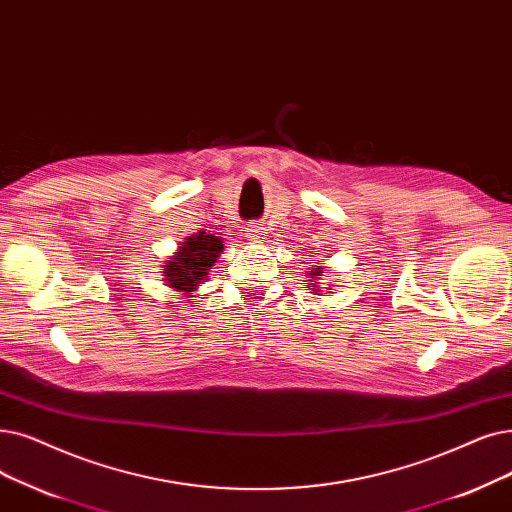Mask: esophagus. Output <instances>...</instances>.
<instances>
[{
    "label": "esophagus",
    "instance_id": "esophagus-1",
    "mask_svg": "<svg viewBox=\"0 0 512 512\" xmlns=\"http://www.w3.org/2000/svg\"><path fill=\"white\" fill-rule=\"evenodd\" d=\"M247 236H249L251 240L263 238V228H261V224H249V226H247Z\"/></svg>",
    "mask_w": 512,
    "mask_h": 512
}]
</instances>
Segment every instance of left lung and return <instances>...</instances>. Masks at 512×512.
Wrapping results in <instances>:
<instances>
[{"label":"left lung","instance_id":"1","mask_svg":"<svg viewBox=\"0 0 512 512\" xmlns=\"http://www.w3.org/2000/svg\"><path fill=\"white\" fill-rule=\"evenodd\" d=\"M309 276H311V278H314V276H322V270H320V265H318V268H314V272H311ZM311 282H316V280H311ZM314 291H318V288H314Z\"/></svg>","mask_w":512,"mask_h":512}]
</instances>
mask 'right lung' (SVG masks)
Masks as SVG:
<instances>
[{"mask_svg":"<svg viewBox=\"0 0 512 512\" xmlns=\"http://www.w3.org/2000/svg\"><path fill=\"white\" fill-rule=\"evenodd\" d=\"M219 236L198 232L188 236L180 251L167 259L165 265V280L167 286L175 288L177 293L190 295L196 286H201L207 278V272L213 268L219 253L224 251Z\"/></svg>","mask_w":512,"mask_h":512,"instance_id":"1","label":"right lung"}]
</instances>
